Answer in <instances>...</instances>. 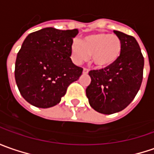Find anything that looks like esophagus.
Here are the masks:
<instances>
[{
	"label": "esophagus",
	"mask_w": 154,
	"mask_h": 154,
	"mask_svg": "<svg viewBox=\"0 0 154 154\" xmlns=\"http://www.w3.org/2000/svg\"><path fill=\"white\" fill-rule=\"evenodd\" d=\"M88 72H89L88 69H87V68H83V71H82V73H83V74H88Z\"/></svg>",
	"instance_id": "esophagus-1"
}]
</instances>
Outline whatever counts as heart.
<instances>
[{
  "label": "heart",
  "instance_id": "1",
  "mask_svg": "<svg viewBox=\"0 0 154 154\" xmlns=\"http://www.w3.org/2000/svg\"><path fill=\"white\" fill-rule=\"evenodd\" d=\"M122 51L119 37L106 32L88 35L81 42L74 40L71 45L72 60L76 64L87 61L91 55L94 65L99 69L112 66L119 60Z\"/></svg>",
  "mask_w": 154,
  "mask_h": 154
}]
</instances>
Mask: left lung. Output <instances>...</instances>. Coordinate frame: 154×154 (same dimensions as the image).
Segmentation results:
<instances>
[{
    "mask_svg": "<svg viewBox=\"0 0 154 154\" xmlns=\"http://www.w3.org/2000/svg\"><path fill=\"white\" fill-rule=\"evenodd\" d=\"M113 32L123 44L119 60L109 68L88 72L91 82L86 88L91 107L107 115L124 110L134 100L141 85L144 67V58L135 37Z\"/></svg>",
    "mask_w": 154,
    "mask_h": 154,
    "instance_id": "8db88e82",
    "label": "left lung"
}]
</instances>
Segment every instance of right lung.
<instances>
[{
  "label": "right lung",
  "instance_id": "add662e5",
  "mask_svg": "<svg viewBox=\"0 0 154 154\" xmlns=\"http://www.w3.org/2000/svg\"><path fill=\"white\" fill-rule=\"evenodd\" d=\"M78 29L44 28L24 39L15 62V80L23 98L39 108L60 103L68 86L82 75V68L70 56Z\"/></svg>",
  "mask_w": 154,
  "mask_h": 154
}]
</instances>
